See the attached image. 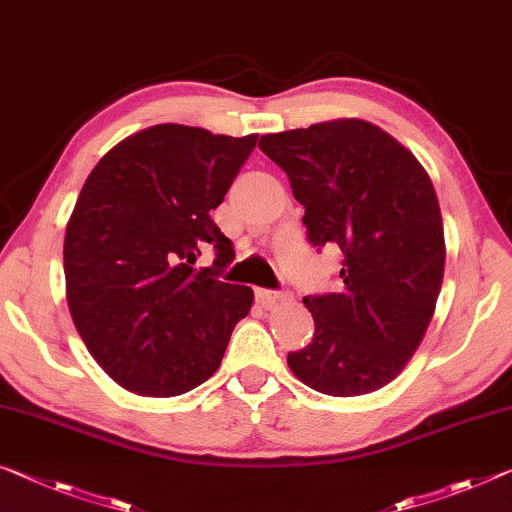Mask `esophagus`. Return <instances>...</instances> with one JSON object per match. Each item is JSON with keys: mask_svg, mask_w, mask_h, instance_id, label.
<instances>
[{"mask_svg": "<svg viewBox=\"0 0 512 512\" xmlns=\"http://www.w3.org/2000/svg\"><path fill=\"white\" fill-rule=\"evenodd\" d=\"M256 300L263 306H274L279 302L290 300V293H283V290H270V288H256Z\"/></svg>", "mask_w": 512, "mask_h": 512, "instance_id": "1", "label": "esophagus"}]
</instances>
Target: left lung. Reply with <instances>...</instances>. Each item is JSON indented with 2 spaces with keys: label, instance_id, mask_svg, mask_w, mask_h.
Segmentation results:
<instances>
[{
  "label": "left lung",
  "instance_id": "obj_1",
  "mask_svg": "<svg viewBox=\"0 0 512 512\" xmlns=\"http://www.w3.org/2000/svg\"><path fill=\"white\" fill-rule=\"evenodd\" d=\"M304 206L306 240L338 247V293L306 295L316 332L288 366L327 396H364L403 371L435 313L444 224L426 169L373 123L343 119L265 135Z\"/></svg>",
  "mask_w": 512,
  "mask_h": 512
}]
</instances>
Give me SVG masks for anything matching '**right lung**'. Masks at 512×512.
Here are the masks:
<instances>
[{"mask_svg":"<svg viewBox=\"0 0 512 512\" xmlns=\"http://www.w3.org/2000/svg\"><path fill=\"white\" fill-rule=\"evenodd\" d=\"M256 139L153 125L116 144L86 178L64 240L68 309L93 359L123 389L180 396L222 364L254 293L219 281L235 251L210 210ZM206 246L216 261L196 271Z\"/></svg>","mask_w":512,"mask_h":512,"instance_id":"add662e5","label":"right lung"}]
</instances>
